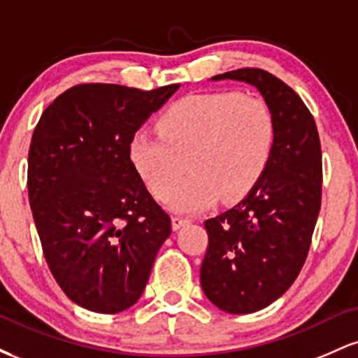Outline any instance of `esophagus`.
<instances>
[{
  "mask_svg": "<svg viewBox=\"0 0 358 358\" xmlns=\"http://www.w3.org/2000/svg\"><path fill=\"white\" fill-rule=\"evenodd\" d=\"M188 224H190V220L188 219H182V217H171V227H173V231H178V229H182Z\"/></svg>",
  "mask_w": 358,
  "mask_h": 358,
  "instance_id": "esophagus-1",
  "label": "esophagus"
}]
</instances>
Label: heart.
Listing matches in <instances>:
<instances>
[{"label": "heart", "mask_w": 358, "mask_h": 358, "mask_svg": "<svg viewBox=\"0 0 358 358\" xmlns=\"http://www.w3.org/2000/svg\"><path fill=\"white\" fill-rule=\"evenodd\" d=\"M159 134L139 131L129 158L155 195L162 196L189 158L192 173L163 202L199 213L217 200H237L261 178L274 145V117L264 101L239 92L192 94L173 102L158 121Z\"/></svg>", "instance_id": "b5f03b06"}]
</instances>
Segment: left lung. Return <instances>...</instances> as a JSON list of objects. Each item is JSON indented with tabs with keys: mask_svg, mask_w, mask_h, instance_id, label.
I'll use <instances>...</instances> for the list:
<instances>
[{
	"mask_svg": "<svg viewBox=\"0 0 358 358\" xmlns=\"http://www.w3.org/2000/svg\"><path fill=\"white\" fill-rule=\"evenodd\" d=\"M212 80L252 85L274 117L264 173L236 207L205 220V296L222 311L245 315L282 296L305 264L322 205V146L305 102L273 73L237 69Z\"/></svg>",
	"mask_w": 358,
	"mask_h": 358,
	"instance_id": "left-lung-1",
	"label": "left lung"
}]
</instances>
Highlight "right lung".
<instances>
[{"label": "right lung", "mask_w": 358, "mask_h": 358, "mask_svg": "<svg viewBox=\"0 0 358 358\" xmlns=\"http://www.w3.org/2000/svg\"><path fill=\"white\" fill-rule=\"evenodd\" d=\"M178 87L73 85L35 127L31 213L53 278L85 310L113 315L133 306L170 237V217L146 190L129 143Z\"/></svg>", "instance_id": "1"}]
</instances>
